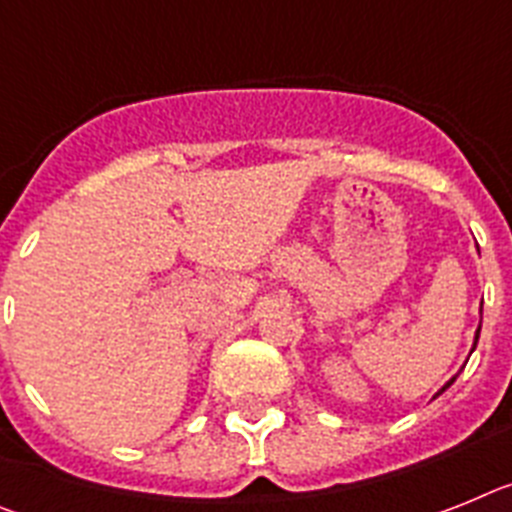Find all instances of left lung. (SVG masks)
Instances as JSON below:
<instances>
[{
  "mask_svg": "<svg viewBox=\"0 0 512 512\" xmlns=\"http://www.w3.org/2000/svg\"><path fill=\"white\" fill-rule=\"evenodd\" d=\"M479 330H482V327H479ZM479 330H477V335H474V348H477V342H479ZM474 348H471V350H474ZM453 381H456V376H453V379H451V381H448V384H446V386H443V389H441V391H438V394H443V391H446V389H448V386H451V384H453ZM438 394H435V397H438Z\"/></svg>",
  "mask_w": 512,
  "mask_h": 512,
  "instance_id": "8db88e82",
  "label": "left lung"
}]
</instances>
